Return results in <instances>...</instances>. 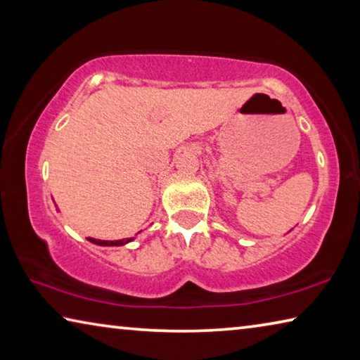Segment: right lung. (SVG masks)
<instances>
[{
	"instance_id": "right-lung-1",
	"label": "right lung",
	"mask_w": 360,
	"mask_h": 360,
	"mask_svg": "<svg viewBox=\"0 0 360 360\" xmlns=\"http://www.w3.org/2000/svg\"><path fill=\"white\" fill-rule=\"evenodd\" d=\"M90 243H95L98 246H124L127 243H130L133 238H125V240H115V241H103V240H95V238H87Z\"/></svg>"
}]
</instances>
